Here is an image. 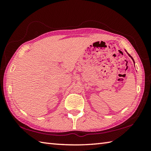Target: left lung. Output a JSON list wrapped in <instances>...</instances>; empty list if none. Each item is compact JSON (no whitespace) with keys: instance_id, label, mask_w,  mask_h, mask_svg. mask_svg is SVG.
I'll return each instance as SVG.
<instances>
[{"instance_id":"1","label":"left lung","mask_w":151,"mask_h":151,"mask_svg":"<svg viewBox=\"0 0 151 151\" xmlns=\"http://www.w3.org/2000/svg\"><path fill=\"white\" fill-rule=\"evenodd\" d=\"M129 55V57H131V58H132V60H133V61H134V60H133V58H132V57H131V55Z\"/></svg>"}]
</instances>
